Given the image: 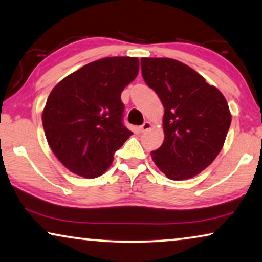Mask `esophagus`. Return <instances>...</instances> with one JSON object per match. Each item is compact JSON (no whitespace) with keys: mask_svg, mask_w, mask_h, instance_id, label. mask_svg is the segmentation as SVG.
I'll return each instance as SVG.
<instances>
[{"mask_svg":"<svg viewBox=\"0 0 262 262\" xmlns=\"http://www.w3.org/2000/svg\"><path fill=\"white\" fill-rule=\"evenodd\" d=\"M151 123H149V122L148 121H146L145 122V123L144 124H142V125H140V127H139V130H140L141 132V133H144V132H146V130H148V129L149 128H151Z\"/></svg>","mask_w":262,"mask_h":262,"instance_id":"esophagus-1","label":"esophagus"}]
</instances>
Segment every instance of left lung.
Here are the masks:
<instances>
[{
	"mask_svg": "<svg viewBox=\"0 0 262 262\" xmlns=\"http://www.w3.org/2000/svg\"><path fill=\"white\" fill-rule=\"evenodd\" d=\"M141 72L164 106V142L151 152L153 162L170 180L196 176L224 145L231 123L225 97L172 58H141Z\"/></svg>",
	"mask_w": 262,
	"mask_h": 262,
	"instance_id": "1",
	"label": "left lung"
}]
</instances>
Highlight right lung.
<instances>
[{"label":"right lung","mask_w":262,"mask_h":262,"mask_svg":"<svg viewBox=\"0 0 262 262\" xmlns=\"http://www.w3.org/2000/svg\"><path fill=\"white\" fill-rule=\"evenodd\" d=\"M138 73L137 57H105L66 76L50 92L41 115L45 137L72 172L100 176L133 134L122 122L121 93Z\"/></svg>","instance_id":"obj_1"}]
</instances>
